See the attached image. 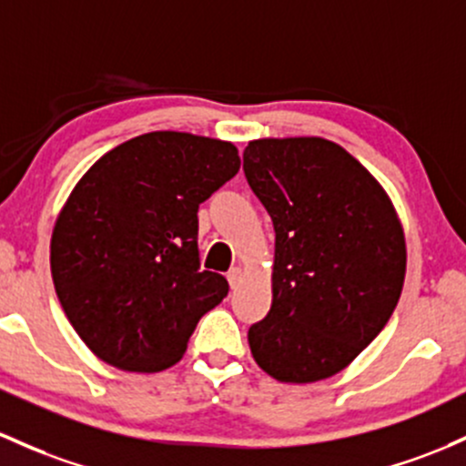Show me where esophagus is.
Here are the masks:
<instances>
[{"mask_svg":"<svg viewBox=\"0 0 466 466\" xmlns=\"http://www.w3.org/2000/svg\"><path fill=\"white\" fill-rule=\"evenodd\" d=\"M228 280H229V285H232V289L238 288V285H241V280H243V269L241 268H232V269H229Z\"/></svg>","mask_w":466,"mask_h":466,"instance_id":"34e87169","label":"esophagus"}]
</instances>
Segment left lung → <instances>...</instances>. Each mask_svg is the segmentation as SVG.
<instances>
[{"label": "left lung", "mask_w": 466, "mask_h": 466, "mask_svg": "<svg viewBox=\"0 0 466 466\" xmlns=\"http://www.w3.org/2000/svg\"><path fill=\"white\" fill-rule=\"evenodd\" d=\"M243 170L276 232L272 308L249 327V350L276 380H325L396 309L407 269L402 225L380 183L334 141H249Z\"/></svg>", "instance_id": "left-lung-1"}]
</instances>
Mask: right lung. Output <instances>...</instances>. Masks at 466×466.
I'll return each mask as SVG.
<instances>
[{"label": "right lung", "mask_w": 466, "mask_h": 466, "mask_svg": "<svg viewBox=\"0 0 466 466\" xmlns=\"http://www.w3.org/2000/svg\"><path fill=\"white\" fill-rule=\"evenodd\" d=\"M238 167L229 141L161 130L121 143L81 177L55 223L50 272L92 354L141 374L181 360L229 289L201 269L198 206Z\"/></svg>", "instance_id": "add662e5"}]
</instances>
